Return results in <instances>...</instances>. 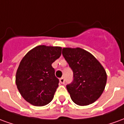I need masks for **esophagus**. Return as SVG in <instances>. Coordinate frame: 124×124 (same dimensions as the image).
Segmentation results:
<instances>
[{
	"mask_svg": "<svg viewBox=\"0 0 124 124\" xmlns=\"http://www.w3.org/2000/svg\"><path fill=\"white\" fill-rule=\"evenodd\" d=\"M60 82L61 84H64L65 82L64 78H63V77H62V78H60Z\"/></svg>",
	"mask_w": 124,
	"mask_h": 124,
	"instance_id": "34e87169",
	"label": "esophagus"
}]
</instances>
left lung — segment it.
<instances>
[{"instance_id": "obj_1", "label": "left lung", "mask_w": 124, "mask_h": 124, "mask_svg": "<svg viewBox=\"0 0 124 124\" xmlns=\"http://www.w3.org/2000/svg\"><path fill=\"white\" fill-rule=\"evenodd\" d=\"M62 55L73 71V81L66 85L72 101L79 106L92 104L106 84L104 68L93 55L80 48H64Z\"/></svg>"}]
</instances>
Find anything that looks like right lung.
Listing matches in <instances>:
<instances>
[{
    "instance_id": "add662e5",
    "label": "right lung",
    "mask_w": 124,
    "mask_h": 124,
    "mask_svg": "<svg viewBox=\"0 0 124 124\" xmlns=\"http://www.w3.org/2000/svg\"><path fill=\"white\" fill-rule=\"evenodd\" d=\"M62 48L38 46L21 60L16 74V84L26 101L36 106L49 104L58 87L52 64L61 56Z\"/></svg>"
}]
</instances>
